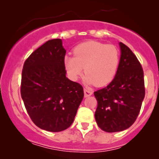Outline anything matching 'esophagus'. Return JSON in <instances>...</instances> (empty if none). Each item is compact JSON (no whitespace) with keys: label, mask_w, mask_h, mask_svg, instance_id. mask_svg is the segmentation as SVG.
<instances>
[{"label":"esophagus","mask_w":159,"mask_h":159,"mask_svg":"<svg viewBox=\"0 0 159 159\" xmlns=\"http://www.w3.org/2000/svg\"><path fill=\"white\" fill-rule=\"evenodd\" d=\"M91 94H92V91L87 89V88H84V96H85V97H89Z\"/></svg>","instance_id":"esophagus-1"}]
</instances>
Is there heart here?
I'll list each match as a JSON object with an SVG mask.
<instances>
[{
  "label": "heart",
  "mask_w": 159,
  "mask_h": 159,
  "mask_svg": "<svg viewBox=\"0 0 159 159\" xmlns=\"http://www.w3.org/2000/svg\"><path fill=\"white\" fill-rule=\"evenodd\" d=\"M73 55L64 58L66 72L72 80H77L84 71L86 82L97 87L107 85L114 78L119 65V53L113 45L89 41L75 46Z\"/></svg>",
  "instance_id": "b5f03b06"
}]
</instances>
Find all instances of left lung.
Returning <instances> with one entry per match:
<instances>
[{"instance_id": "left-lung-1", "label": "left lung", "mask_w": 159, "mask_h": 159, "mask_svg": "<svg viewBox=\"0 0 159 159\" xmlns=\"http://www.w3.org/2000/svg\"><path fill=\"white\" fill-rule=\"evenodd\" d=\"M121 55L116 75L107 87L94 91V116L102 130H125L136 121L145 96L143 70L136 55L120 43Z\"/></svg>"}]
</instances>
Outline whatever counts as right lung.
<instances>
[{
	"label": "right lung",
	"instance_id": "1",
	"mask_svg": "<svg viewBox=\"0 0 159 159\" xmlns=\"http://www.w3.org/2000/svg\"><path fill=\"white\" fill-rule=\"evenodd\" d=\"M61 39H51L24 62L20 93L34 125L49 132L71 126L84 98V88L66 77Z\"/></svg>",
	"mask_w": 159,
	"mask_h": 159
}]
</instances>
